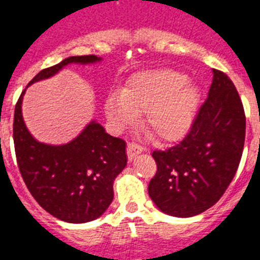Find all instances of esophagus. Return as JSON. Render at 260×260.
<instances>
[{
    "label": "esophagus",
    "instance_id": "34e87169",
    "mask_svg": "<svg viewBox=\"0 0 260 260\" xmlns=\"http://www.w3.org/2000/svg\"><path fill=\"white\" fill-rule=\"evenodd\" d=\"M126 153H128V158L132 161L135 157L139 156L140 153H143V148L135 143H129L128 144V147H126Z\"/></svg>",
    "mask_w": 260,
    "mask_h": 260
}]
</instances>
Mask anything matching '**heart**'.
<instances>
[{
  "mask_svg": "<svg viewBox=\"0 0 260 260\" xmlns=\"http://www.w3.org/2000/svg\"><path fill=\"white\" fill-rule=\"evenodd\" d=\"M200 89L187 83V76L176 70L161 69L136 74L123 91L106 99V113L116 128L136 121L144 112V125L156 140H180L189 132L196 117Z\"/></svg>",
  "mask_w": 260,
  "mask_h": 260,
  "instance_id": "1",
  "label": "heart"
}]
</instances>
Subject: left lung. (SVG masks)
<instances>
[{
    "label": "left lung",
    "mask_w": 260,
    "mask_h": 260,
    "mask_svg": "<svg viewBox=\"0 0 260 260\" xmlns=\"http://www.w3.org/2000/svg\"><path fill=\"white\" fill-rule=\"evenodd\" d=\"M246 117L234 83L213 70L209 96L180 144L152 156L157 172L148 193L158 210L194 217L223 196L237 173L245 145Z\"/></svg>",
    "instance_id": "left-lung-1"
}]
</instances>
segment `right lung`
I'll return each mask as SVG.
<instances>
[{"mask_svg": "<svg viewBox=\"0 0 260 260\" xmlns=\"http://www.w3.org/2000/svg\"><path fill=\"white\" fill-rule=\"evenodd\" d=\"M102 60L96 55L69 56L37 74L29 86L50 79L70 64L88 66ZM25 92L15 104L13 139L26 186L37 202L60 221L86 223L96 219L112 202L113 181L126 167L125 143L107 134L95 119L69 143H41L23 120Z\"/></svg>", "mask_w": 260, "mask_h": 260, "instance_id": "obj_1", "label": "right lung"}]
</instances>
